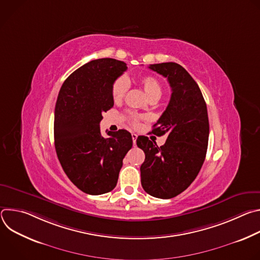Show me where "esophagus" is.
Wrapping results in <instances>:
<instances>
[{"label": "esophagus", "instance_id": "esophagus-1", "mask_svg": "<svg viewBox=\"0 0 260 260\" xmlns=\"http://www.w3.org/2000/svg\"><path fill=\"white\" fill-rule=\"evenodd\" d=\"M132 138H133V142H134V145H136V141H137V138L138 136L136 134H132Z\"/></svg>", "mask_w": 260, "mask_h": 260}]
</instances>
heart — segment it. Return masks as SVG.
Listing matches in <instances>:
<instances>
[{"mask_svg": "<svg viewBox=\"0 0 260 260\" xmlns=\"http://www.w3.org/2000/svg\"><path fill=\"white\" fill-rule=\"evenodd\" d=\"M139 83L141 87L143 88L144 92L148 96L149 100H159L162 93V86L160 82L153 76H144L141 77L139 80ZM128 88V83L124 77L117 78L113 85L112 89H111V93H112V99L114 102H120ZM131 121L134 125L138 123V116L135 114H131Z\"/></svg>", "mask_w": 260, "mask_h": 260, "instance_id": "obj_1", "label": "heart"}]
</instances>
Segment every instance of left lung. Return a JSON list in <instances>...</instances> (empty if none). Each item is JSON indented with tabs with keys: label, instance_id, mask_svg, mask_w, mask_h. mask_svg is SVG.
Wrapping results in <instances>:
<instances>
[{
	"label": "left lung",
	"instance_id": "1",
	"mask_svg": "<svg viewBox=\"0 0 260 260\" xmlns=\"http://www.w3.org/2000/svg\"><path fill=\"white\" fill-rule=\"evenodd\" d=\"M149 69L168 78L172 94L151 132L166 135L165 145L158 147L144 136L137 139L145 153L141 183L148 194L167 200L183 192L201 171L208 148L209 118L199 85L182 66L161 62Z\"/></svg>",
	"mask_w": 260,
	"mask_h": 260
}]
</instances>
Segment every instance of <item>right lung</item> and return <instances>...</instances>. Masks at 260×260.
<instances>
[{"instance_id": "add662e5", "label": "right lung", "mask_w": 260, "mask_h": 260, "mask_svg": "<svg viewBox=\"0 0 260 260\" xmlns=\"http://www.w3.org/2000/svg\"><path fill=\"white\" fill-rule=\"evenodd\" d=\"M114 58L91 60L63 82L54 110V144L68 178L83 192L99 196L113 190L122 160L133 146L125 129L101 135L103 113L113 107L112 85L126 71Z\"/></svg>"}]
</instances>
